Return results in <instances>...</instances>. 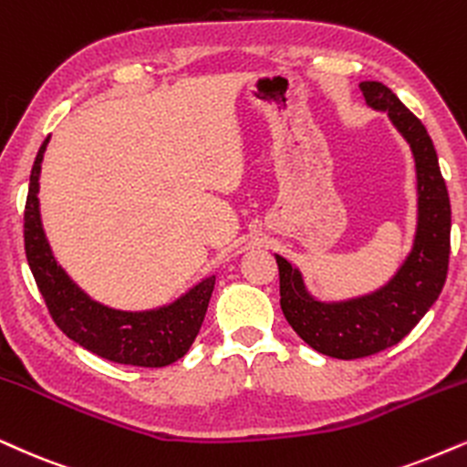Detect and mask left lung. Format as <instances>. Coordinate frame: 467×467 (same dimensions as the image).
I'll return each instance as SVG.
<instances>
[{
  "instance_id": "left-lung-1",
  "label": "left lung",
  "mask_w": 467,
  "mask_h": 467,
  "mask_svg": "<svg viewBox=\"0 0 467 467\" xmlns=\"http://www.w3.org/2000/svg\"><path fill=\"white\" fill-rule=\"evenodd\" d=\"M366 103L388 111L414 152L418 181V226L414 247L388 285L347 302H318L299 269L277 256L280 306L288 326L323 356L356 359L379 353L405 338L440 297L451 256V200L441 179L438 152L427 129L379 81L359 84Z\"/></svg>"
}]
</instances>
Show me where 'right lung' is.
Returning <instances> with one entry per match:
<instances>
[{
    "instance_id": "right-lung-1",
    "label": "right lung",
    "mask_w": 467,
    "mask_h": 467,
    "mask_svg": "<svg viewBox=\"0 0 467 467\" xmlns=\"http://www.w3.org/2000/svg\"><path fill=\"white\" fill-rule=\"evenodd\" d=\"M47 144L49 138L40 146L29 174L23 237L29 269L51 318L70 340L109 362L161 368L181 359L202 327L215 275L204 277L176 302L155 310H114L88 297L57 265L40 222L38 179Z\"/></svg>"
}]
</instances>
